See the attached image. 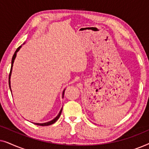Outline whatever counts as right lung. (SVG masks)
<instances>
[{"label":"right lung","instance_id":"right-lung-1","mask_svg":"<svg viewBox=\"0 0 149 149\" xmlns=\"http://www.w3.org/2000/svg\"><path fill=\"white\" fill-rule=\"evenodd\" d=\"M22 47V45L19 46V47H18L16 51L14 53L13 56V58H12V60H11V70H10V73H9V88H10V90L11 91V81H10V79H11V72H12V68H13V62H14V60H15V57H16V55H17V53L19 52V50L20 49V48ZM64 91H63V93H62V97H64ZM62 109L60 110V113L58 115H57V117L56 118H54V119L52 120V121H49V122H46V123H34L35 125H40V126H47V125H52V124L54 123L55 122H56L57 120H58L59 118H60V115H61V113H62Z\"/></svg>","mask_w":149,"mask_h":149}]
</instances>
